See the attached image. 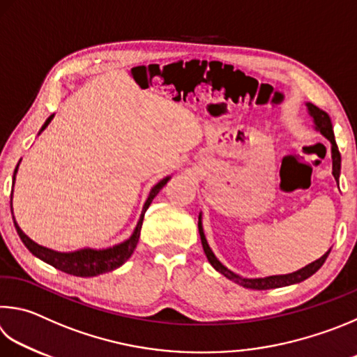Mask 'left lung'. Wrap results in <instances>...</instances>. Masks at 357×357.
I'll use <instances>...</instances> for the list:
<instances>
[{
    "mask_svg": "<svg viewBox=\"0 0 357 357\" xmlns=\"http://www.w3.org/2000/svg\"><path fill=\"white\" fill-rule=\"evenodd\" d=\"M307 109H309V114L312 116L317 129H320V132L325 135V137L331 142V153H333V174L337 183H339V174H340V153H339V148H337L335 144V139H334V131H333V125H331V119H329V115L321 111L314 105H310L307 102ZM201 218V217H199ZM198 229H199V237H201V243H203V250H204V255L207 257V261L211 262V265L217 271H220L223 276L228 278V280L234 281L237 284H241V286L246 287V289H255V290H267V289H275V287H284V286H290V284H296V282H301L304 280H307L309 276H312L317 270H319L323 264H325L326 257L331 250L328 252H325L320 259H317L312 264L306 265V267L294 271V273H289V275H276V276H268V278H256V280H248V278H241L236 273H232L231 270H228L225 267V265L220 264L217 261V257L213 256L212 250L209 248V245L206 242V237H204V232H203V226H201V222H198Z\"/></svg>",
    "mask_w": 357,
    "mask_h": 357,
    "instance_id": "8db88e82",
    "label": "left lung"
}]
</instances>
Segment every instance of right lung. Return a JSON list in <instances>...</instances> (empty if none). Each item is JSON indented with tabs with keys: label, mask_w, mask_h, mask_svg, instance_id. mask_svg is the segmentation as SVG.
Segmentation results:
<instances>
[{
	"label": "right lung",
	"mask_w": 357,
	"mask_h": 357,
	"mask_svg": "<svg viewBox=\"0 0 357 357\" xmlns=\"http://www.w3.org/2000/svg\"><path fill=\"white\" fill-rule=\"evenodd\" d=\"M51 119H53V115H51L50 119L45 121V125L42 126L40 131H43V129L48 126V123L51 121ZM17 168H18V165L15 167V172H14V181H15ZM168 179H170V178L162 179L160 183H158L151 189L150 197H148V199L145 201L144 211H142L140 220H139L137 226H135L132 236L123 243L112 246V248H106V250L84 248V250H77V251H73V252H59V251L45 248V246L36 243L34 241H31V238L20 229V226L17 225L15 218L12 217V218H14L17 234L20 236L22 242L24 243L26 248H28L32 252V255L37 256L38 259H42L43 262L53 265L54 268L63 271V273H68V275H73V276H82V278L98 276V275H102V273H107V271H112L115 268H119L120 265L125 264L128 259L131 257V255L134 252L135 246H137V242H139L140 228H142V222H144L145 212H146L148 207H150L154 197H156L162 187L167 184ZM10 211H12V193H10Z\"/></svg>",
	"instance_id": "right-lung-1"
}]
</instances>
